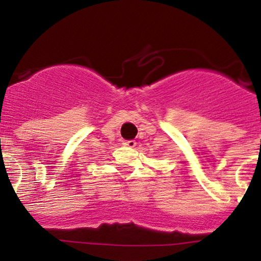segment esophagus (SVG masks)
<instances>
[{"label": "esophagus", "mask_w": 261, "mask_h": 261, "mask_svg": "<svg viewBox=\"0 0 261 261\" xmlns=\"http://www.w3.org/2000/svg\"><path fill=\"white\" fill-rule=\"evenodd\" d=\"M123 145H124V146H126V147H135L136 146V141H133V140L124 141Z\"/></svg>", "instance_id": "1"}]
</instances>
